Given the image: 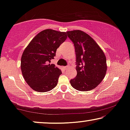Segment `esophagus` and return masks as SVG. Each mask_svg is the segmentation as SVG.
Returning <instances> with one entry per match:
<instances>
[{
	"mask_svg": "<svg viewBox=\"0 0 130 130\" xmlns=\"http://www.w3.org/2000/svg\"><path fill=\"white\" fill-rule=\"evenodd\" d=\"M68 67H69V66H64V69H67V68H68Z\"/></svg>",
	"mask_w": 130,
	"mask_h": 130,
	"instance_id": "obj_1",
	"label": "esophagus"
}]
</instances>
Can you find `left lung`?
I'll return each mask as SVG.
<instances>
[{
  "label": "left lung",
  "mask_w": 130,
  "mask_h": 130,
  "mask_svg": "<svg viewBox=\"0 0 130 130\" xmlns=\"http://www.w3.org/2000/svg\"><path fill=\"white\" fill-rule=\"evenodd\" d=\"M67 34L74 44L77 64V76L71 79L70 84L79 91H89L98 86L105 76V55L95 41L85 32L73 30Z\"/></svg>",
  "instance_id": "left-lung-1"
}]
</instances>
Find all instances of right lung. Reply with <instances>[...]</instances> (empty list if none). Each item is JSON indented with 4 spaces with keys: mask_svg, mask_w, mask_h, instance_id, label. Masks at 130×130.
Masks as SVG:
<instances>
[{
    "mask_svg": "<svg viewBox=\"0 0 130 130\" xmlns=\"http://www.w3.org/2000/svg\"><path fill=\"white\" fill-rule=\"evenodd\" d=\"M65 32L47 29L39 32L24 50L21 69L25 80L33 90L45 92L57 86L62 72L50 63L57 49L64 42Z\"/></svg>",
    "mask_w": 130,
    "mask_h": 130,
    "instance_id": "right-lung-1",
    "label": "right lung"
}]
</instances>
